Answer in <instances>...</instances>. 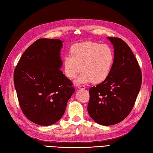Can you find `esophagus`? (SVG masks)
I'll return each instance as SVG.
<instances>
[{
	"label": "esophagus",
	"instance_id": "esophagus-1",
	"mask_svg": "<svg viewBox=\"0 0 153 153\" xmlns=\"http://www.w3.org/2000/svg\"><path fill=\"white\" fill-rule=\"evenodd\" d=\"M86 87L84 86V85H79L78 86V89H85Z\"/></svg>",
	"mask_w": 153,
	"mask_h": 153
}]
</instances>
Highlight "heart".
I'll list each match as a JSON object with an SVG mask.
<instances>
[{
	"label": "heart",
	"instance_id": "obj_1",
	"mask_svg": "<svg viewBox=\"0 0 153 153\" xmlns=\"http://www.w3.org/2000/svg\"><path fill=\"white\" fill-rule=\"evenodd\" d=\"M70 55L65 56L63 67L66 76L76 78L82 70L83 72L76 83L102 82L108 78L114 62V53L109 45L95 42H83L73 45Z\"/></svg>",
	"mask_w": 153,
	"mask_h": 153
}]
</instances>
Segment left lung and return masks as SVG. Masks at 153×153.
<instances>
[{
    "mask_svg": "<svg viewBox=\"0 0 153 153\" xmlns=\"http://www.w3.org/2000/svg\"><path fill=\"white\" fill-rule=\"evenodd\" d=\"M113 45L114 62L108 78L89 89L87 111L102 126L116 124L130 113L140 91L142 75L134 53L120 38L108 37Z\"/></svg>",
    "mask_w": 153,
    "mask_h": 153,
    "instance_id": "left-lung-1",
    "label": "left lung"
}]
</instances>
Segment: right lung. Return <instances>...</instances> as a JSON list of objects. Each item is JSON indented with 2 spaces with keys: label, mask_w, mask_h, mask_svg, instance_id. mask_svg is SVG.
<instances>
[{
  "label": "right lung",
  "mask_w": 153,
  "mask_h": 153,
  "mask_svg": "<svg viewBox=\"0 0 153 153\" xmlns=\"http://www.w3.org/2000/svg\"><path fill=\"white\" fill-rule=\"evenodd\" d=\"M60 39H39L22 54L14 72L19 106L28 120L41 126L56 123L75 91L62 66Z\"/></svg>",
  "instance_id": "add662e5"
}]
</instances>
